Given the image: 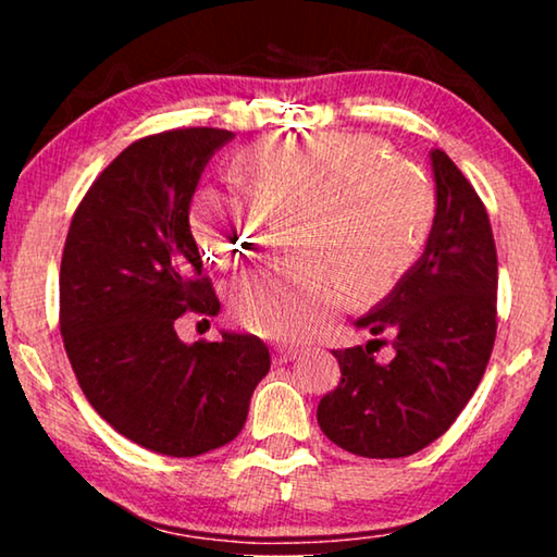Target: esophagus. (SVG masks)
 I'll return each instance as SVG.
<instances>
[{
  "instance_id": "obj_1",
  "label": "esophagus",
  "mask_w": 557,
  "mask_h": 557,
  "mask_svg": "<svg viewBox=\"0 0 557 557\" xmlns=\"http://www.w3.org/2000/svg\"><path fill=\"white\" fill-rule=\"evenodd\" d=\"M297 356H299L297 348H289V346H277L275 351H272V361H275V366H282V363H289V361H295Z\"/></svg>"
}]
</instances>
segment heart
I'll list each match as a JSON object with an SVG mask.
<instances>
[{
	"instance_id": "obj_1",
	"label": "heart",
	"mask_w": 557,
	"mask_h": 557,
	"mask_svg": "<svg viewBox=\"0 0 557 557\" xmlns=\"http://www.w3.org/2000/svg\"><path fill=\"white\" fill-rule=\"evenodd\" d=\"M238 188L203 186L191 228L203 260L228 270L256 250L262 215H295V243L336 268L354 287H381L418 258L435 213V194L418 166L383 143L346 132L272 135L233 159ZM233 324L258 336L307 334L332 292L314 260L235 280Z\"/></svg>"
}]
</instances>
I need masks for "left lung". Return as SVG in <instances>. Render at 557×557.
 Returning <instances> with one entry per match:
<instances>
[{
  "label": "left lung",
  "mask_w": 557,
  "mask_h": 557,
  "mask_svg": "<svg viewBox=\"0 0 557 557\" xmlns=\"http://www.w3.org/2000/svg\"><path fill=\"white\" fill-rule=\"evenodd\" d=\"M435 219L418 262L354 326L391 334L379 363L369 344L334 351L342 383L317 422L346 451L408 457L445 435L486 371L496 338V245L482 199L442 152L430 149Z\"/></svg>",
  "instance_id": "left-lung-1"
}]
</instances>
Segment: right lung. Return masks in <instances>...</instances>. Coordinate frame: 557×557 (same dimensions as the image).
Wrapping results in <instances>:
<instances>
[{
  "label": "right lung",
  "instance_id": "1",
  "mask_svg": "<svg viewBox=\"0 0 557 557\" xmlns=\"http://www.w3.org/2000/svg\"><path fill=\"white\" fill-rule=\"evenodd\" d=\"M235 135L188 127L129 145L88 188L61 260V334L83 393L139 447L199 457L248 418L270 351L250 334L186 344L184 312L221 301L188 225L206 164Z\"/></svg>",
  "mask_w": 557,
  "mask_h": 557
}]
</instances>
